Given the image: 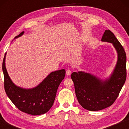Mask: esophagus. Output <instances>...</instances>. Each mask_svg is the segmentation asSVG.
<instances>
[{
  "instance_id": "1",
  "label": "esophagus",
  "mask_w": 129,
  "mask_h": 129,
  "mask_svg": "<svg viewBox=\"0 0 129 129\" xmlns=\"http://www.w3.org/2000/svg\"><path fill=\"white\" fill-rule=\"evenodd\" d=\"M71 69H68L66 71V75L67 76H69L71 74Z\"/></svg>"
}]
</instances>
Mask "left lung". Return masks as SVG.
<instances>
[{"label":"left lung","mask_w":129,"mask_h":129,"mask_svg":"<svg viewBox=\"0 0 129 129\" xmlns=\"http://www.w3.org/2000/svg\"><path fill=\"white\" fill-rule=\"evenodd\" d=\"M101 40L113 43L118 53L116 67L110 78L103 81L83 72L71 75L78 102L90 111L101 110L113 104L126 79V54L123 47L110 30H105Z\"/></svg>","instance_id":"obj_1"}]
</instances>
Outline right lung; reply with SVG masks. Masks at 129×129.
I'll list each match as a JSON object with an SVG mask.
<instances>
[{"label":"right lung","mask_w":129,"mask_h":129,"mask_svg":"<svg viewBox=\"0 0 129 129\" xmlns=\"http://www.w3.org/2000/svg\"><path fill=\"white\" fill-rule=\"evenodd\" d=\"M24 32L15 38L21 36ZM5 58L6 54L2 69L4 78V90L8 98L21 112L34 115L46 113L54 103L58 87L65 77V69L50 73L36 88L24 89L16 86L10 79L6 68Z\"/></svg>","instance_id":"1"}]
</instances>
